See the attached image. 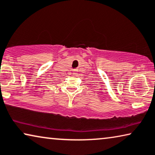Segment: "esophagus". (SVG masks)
<instances>
[{"mask_svg": "<svg viewBox=\"0 0 155 155\" xmlns=\"http://www.w3.org/2000/svg\"><path fill=\"white\" fill-rule=\"evenodd\" d=\"M73 74H74V75H76V74H77V73H76V72H74Z\"/></svg>", "mask_w": 155, "mask_h": 155, "instance_id": "esophagus-1", "label": "esophagus"}]
</instances>
